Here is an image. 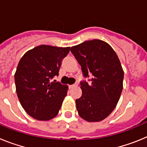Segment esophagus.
I'll list each match as a JSON object with an SVG mask.
<instances>
[{
  "mask_svg": "<svg viewBox=\"0 0 147 147\" xmlns=\"http://www.w3.org/2000/svg\"><path fill=\"white\" fill-rule=\"evenodd\" d=\"M78 85V82H76L75 84H74V85H69V88L71 89V88H74V87L77 86Z\"/></svg>",
  "mask_w": 147,
  "mask_h": 147,
  "instance_id": "34e87169",
  "label": "esophagus"
}]
</instances>
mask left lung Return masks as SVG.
Masks as SVG:
<instances>
[{"label": "left lung", "instance_id": "8db88e82", "mask_svg": "<svg viewBox=\"0 0 147 147\" xmlns=\"http://www.w3.org/2000/svg\"><path fill=\"white\" fill-rule=\"evenodd\" d=\"M90 82H80L82 96L76 99V109L87 121H100L107 118L119 102L123 89L124 71L113 49L100 40H88L71 48Z\"/></svg>", "mask_w": 147, "mask_h": 147}]
</instances>
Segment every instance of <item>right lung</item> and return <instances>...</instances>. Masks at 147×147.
Segmentation results:
<instances>
[{"instance_id": "obj_1", "label": "right lung", "mask_w": 147, "mask_h": 147, "mask_svg": "<svg viewBox=\"0 0 147 147\" xmlns=\"http://www.w3.org/2000/svg\"><path fill=\"white\" fill-rule=\"evenodd\" d=\"M70 47L41 45L22 57L15 74L16 92L22 107L34 119L49 121L59 113L68 87L51 80L59 75Z\"/></svg>"}]
</instances>
